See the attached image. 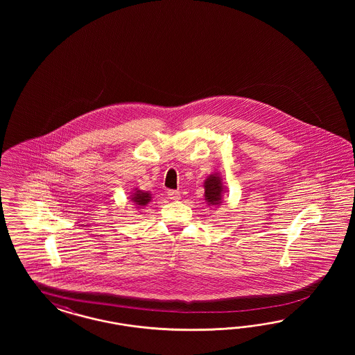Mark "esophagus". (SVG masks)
<instances>
[{"mask_svg":"<svg viewBox=\"0 0 355 355\" xmlns=\"http://www.w3.org/2000/svg\"><path fill=\"white\" fill-rule=\"evenodd\" d=\"M168 198L172 199V200H180L181 199V193H180V191L171 190V191H168Z\"/></svg>","mask_w":355,"mask_h":355,"instance_id":"34e87169","label":"esophagus"}]
</instances>
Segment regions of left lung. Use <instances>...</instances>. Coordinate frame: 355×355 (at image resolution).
<instances>
[{"label": "left lung", "instance_id": "8db88e82", "mask_svg": "<svg viewBox=\"0 0 355 355\" xmlns=\"http://www.w3.org/2000/svg\"><path fill=\"white\" fill-rule=\"evenodd\" d=\"M223 193H224V186H223V178L218 173L209 174L205 182V198L208 205L218 207L223 203Z\"/></svg>", "mask_w": 355, "mask_h": 355}]
</instances>
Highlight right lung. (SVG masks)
Segmentation results:
<instances>
[{
  "instance_id": "add662e5",
  "label": "right lung",
  "mask_w": 355,
  "mask_h": 355,
  "mask_svg": "<svg viewBox=\"0 0 355 355\" xmlns=\"http://www.w3.org/2000/svg\"><path fill=\"white\" fill-rule=\"evenodd\" d=\"M130 199L132 200V203H135L138 208H141L150 203L152 196L148 191H141L139 189H135L134 193L130 196Z\"/></svg>"
}]
</instances>
